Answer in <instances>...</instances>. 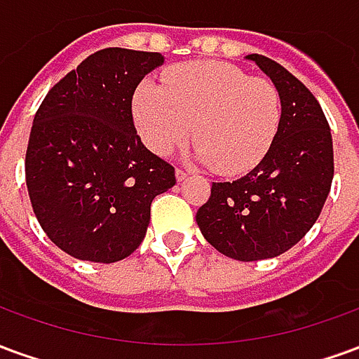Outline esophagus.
I'll return each instance as SVG.
<instances>
[{
    "instance_id": "esophagus-1",
    "label": "esophagus",
    "mask_w": 359,
    "mask_h": 359,
    "mask_svg": "<svg viewBox=\"0 0 359 359\" xmlns=\"http://www.w3.org/2000/svg\"><path fill=\"white\" fill-rule=\"evenodd\" d=\"M175 177H177V180H179V182H182V180L188 179V172L184 171V169H177V171H175Z\"/></svg>"
}]
</instances>
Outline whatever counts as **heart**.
<instances>
[{"label": "heart", "instance_id": "1", "mask_svg": "<svg viewBox=\"0 0 359 359\" xmlns=\"http://www.w3.org/2000/svg\"><path fill=\"white\" fill-rule=\"evenodd\" d=\"M138 134L151 151L171 154L192 136L194 157L234 177L267 156L280 123L275 86L217 61H192L167 71L163 86L142 82L133 97Z\"/></svg>", "mask_w": 359, "mask_h": 359}]
</instances>
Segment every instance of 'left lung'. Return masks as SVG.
Masks as SVG:
<instances>
[{
  "label": "left lung",
  "instance_id": "obj_1",
  "mask_svg": "<svg viewBox=\"0 0 359 359\" xmlns=\"http://www.w3.org/2000/svg\"><path fill=\"white\" fill-rule=\"evenodd\" d=\"M280 97V123L267 156L233 182H213L196 213L203 238L226 257L257 262L300 242L323 210L334 172L332 138L321 105L277 61L252 53Z\"/></svg>",
  "mask_w": 359,
  "mask_h": 359
}]
</instances>
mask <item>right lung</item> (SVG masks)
<instances>
[{
    "label": "right lung",
    "instance_id": "1",
    "mask_svg": "<svg viewBox=\"0 0 359 359\" xmlns=\"http://www.w3.org/2000/svg\"><path fill=\"white\" fill-rule=\"evenodd\" d=\"M159 65L163 55L154 51H95L36 111L25 159L30 203L48 238L76 259L130 256L154 198L177 182L175 167L134 128V90Z\"/></svg>",
    "mask_w": 359,
    "mask_h": 359
}]
</instances>
